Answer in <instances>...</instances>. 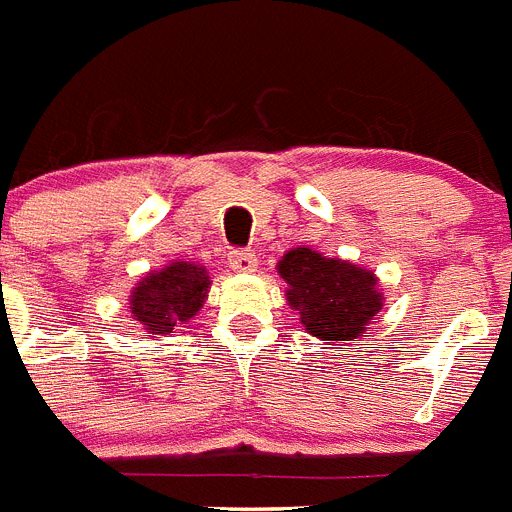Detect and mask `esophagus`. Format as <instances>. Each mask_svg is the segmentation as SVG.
Instances as JSON below:
<instances>
[{
    "label": "esophagus",
    "mask_w": 512,
    "mask_h": 512,
    "mask_svg": "<svg viewBox=\"0 0 512 512\" xmlns=\"http://www.w3.org/2000/svg\"><path fill=\"white\" fill-rule=\"evenodd\" d=\"M257 265V257L252 250H231L229 252V268L237 273H252Z\"/></svg>",
    "instance_id": "1"
}]
</instances>
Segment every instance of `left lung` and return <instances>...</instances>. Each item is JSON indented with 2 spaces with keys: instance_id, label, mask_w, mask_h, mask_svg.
<instances>
[{
  "instance_id": "left-lung-1",
  "label": "left lung",
  "mask_w": 512,
  "mask_h": 512,
  "mask_svg": "<svg viewBox=\"0 0 512 512\" xmlns=\"http://www.w3.org/2000/svg\"><path fill=\"white\" fill-rule=\"evenodd\" d=\"M288 283L286 299L301 314L306 332L322 340H353L381 309L376 278L350 262L296 247L278 262Z\"/></svg>"
}]
</instances>
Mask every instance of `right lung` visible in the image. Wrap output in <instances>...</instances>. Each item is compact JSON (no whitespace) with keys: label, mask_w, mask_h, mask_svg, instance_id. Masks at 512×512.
<instances>
[{"label":"right lung","mask_w":512,"mask_h":512,"mask_svg":"<svg viewBox=\"0 0 512 512\" xmlns=\"http://www.w3.org/2000/svg\"><path fill=\"white\" fill-rule=\"evenodd\" d=\"M211 281L201 265L172 262L159 273L146 275L131 296L133 319L149 335H167L180 322L198 314Z\"/></svg>","instance_id":"right-lung-1"}]
</instances>
